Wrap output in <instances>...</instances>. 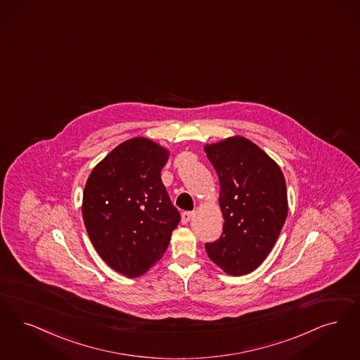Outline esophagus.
<instances>
[{
    "label": "esophagus",
    "mask_w": 360,
    "mask_h": 360,
    "mask_svg": "<svg viewBox=\"0 0 360 360\" xmlns=\"http://www.w3.org/2000/svg\"><path fill=\"white\" fill-rule=\"evenodd\" d=\"M192 217H193V212H192V211H184V212L181 214V221H183L184 224H187L188 221L192 219Z\"/></svg>",
    "instance_id": "1"
}]
</instances>
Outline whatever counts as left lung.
<instances>
[{
    "mask_svg": "<svg viewBox=\"0 0 360 360\" xmlns=\"http://www.w3.org/2000/svg\"><path fill=\"white\" fill-rule=\"evenodd\" d=\"M218 173L223 233L205 243L211 261L230 276L249 274L273 249L288 215L280 167L251 141L233 137L205 146Z\"/></svg>",
    "mask_w": 360,
    "mask_h": 360,
    "instance_id": "1",
    "label": "left lung"
}]
</instances>
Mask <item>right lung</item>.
Instances as JSON below:
<instances>
[{"mask_svg": "<svg viewBox=\"0 0 360 360\" xmlns=\"http://www.w3.org/2000/svg\"><path fill=\"white\" fill-rule=\"evenodd\" d=\"M168 150L148 139L118 145L90 174L83 220L95 250L115 271L137 277L168 249L181 220L161 181Z\"/></svg>", "mask_w": 360, "mask_h": 360, "instance_id": "obj_1", "label": "right lung"}]
</instances>
